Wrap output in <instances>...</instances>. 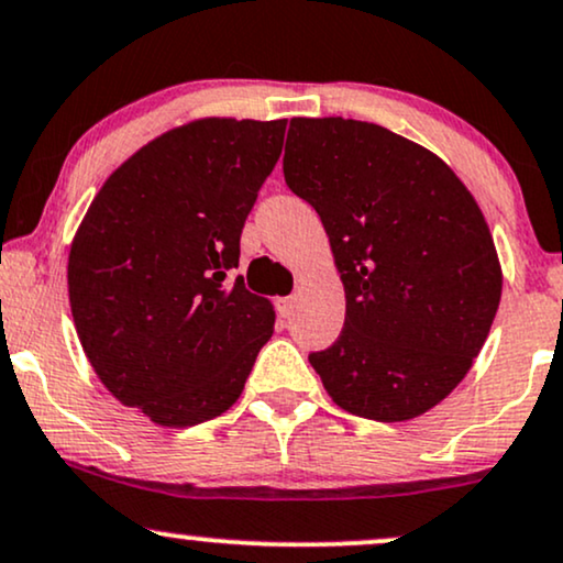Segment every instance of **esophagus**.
Listing matches in <instances>:
<instances>
[{
	"instance_id": "34e87169",
	"label": "esophagus",
	"mask_w": 563,
	"mask_h": 563,
	"mask_svg": "<svg viewBox=\"0 0 563 563\" xmlns=\"http://www.w3.org/2000/svg\"><path fill=\"white\" fill-rule=\"evenodd\" d=\"M296 307V296H286V299H277V311H280L283 317H290V311Z\"/></svg>"
}]
</instances>
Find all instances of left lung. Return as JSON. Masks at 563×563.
I'll use <instances>...</instances> for the list:
<instances>
[{"mask_svg":"<svg viewBox=\"0 0 563 563\" xmlns=\"http://www.w3.org/2000/svg\"><path fill=\"white\" fill-rule=\"evenodd\" d=\"M283 175L320 214L346 322L309 364L330 398L404 422L443 401L479 354L500 301L490 230L435 154L375 123L294 118Z\"/></svg>","mask_w":563,"mask_h":563,"instance_id":"obj_1","label":"left lung"}]
</instances>
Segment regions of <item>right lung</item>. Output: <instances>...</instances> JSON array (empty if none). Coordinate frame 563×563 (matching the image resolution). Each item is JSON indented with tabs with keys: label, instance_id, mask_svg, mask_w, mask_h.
<instances>
[{
	"label": "right lung",
	"instance_id": "right-lung-1",
	"mask_svg": "<svg viewBox=\"0 0 563 563\" xmlns=\"http://www.w3.org/2000/svg\"><path fill=\"white\" fill-rule=\"evenodd\" d=\"M283 135L286 120L233 118L162 133L80 222L67 262L80 346L107 390L162 428L228 411L273 335V303L225 277Z\"/></svg>",
	"mask_w": 563,
	"mask_h": 563
}]
</instances>
